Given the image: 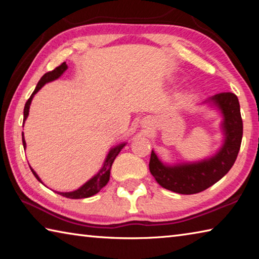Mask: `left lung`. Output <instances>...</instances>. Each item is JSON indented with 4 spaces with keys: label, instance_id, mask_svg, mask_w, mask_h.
Instances as JSON below:
<instances>
[{
    "label": "left lung",
    "instance_id": "1",
    "mask_svg": "<svg viewBox=\"0 0 259 259\" xmlns=\"http://www.w3.org/2000/svg\"><path fill=\"white\" fill-rule=\"evenodd\" d=\"M208 102L216 105L224 117L222 124L225 135L224 144L209 159L177 165L163 164L152 151L150 171L166 190L179 194H195L207 190L230 171L238 157L243 134L238 97L232 93H221L212 96Z\"/></svg>",
    "mask_w": 259,
    "mask_h": 259
}]
</instances>
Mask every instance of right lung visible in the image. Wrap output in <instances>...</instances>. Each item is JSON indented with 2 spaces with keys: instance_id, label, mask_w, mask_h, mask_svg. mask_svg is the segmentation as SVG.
<instances>
[{
  "instance_id": "add662e5",
  "label": "right lung",
  "mask_w": 259,
  "mask_h": 259,
  "mask_svg": "<svg viewBox=\"0 0 259 259\" xmlns=\"http://www.w3.org/2000/svg\"><path fill=\"white\" fill-rule=\"evenodd\" d=\"M67 69V65L66 63H63L61 65H59L58 67H56L54 71H50L46 73L45 75L41 77V80L38 81L36 88H35V90L33 91L32 96H30L29 99L26 102L25 104V108H24V123H25V120L27 119L28 116V112H29V106H30V103H32V99L34 97V95L37 93L38 90L41 89V88L46 84L48 82H51L54 80H57L59 76L63 75V73L66 71ZM23 145L24 148H26V142H25V138H24V133H23ZM125 146V144H120V145L115 146L114 148H112L109 153L107 154L106 160L104 162V165L103 168L99 170V172L94 176L93 178L90 179V181H88L84 185H82L80 188H77L76 191H73V192H57L58 194L65 196V198H68V199H84V198H90V196H93L95 194H97V193L102 190V188L106 185L109 181V174H111V168H112V164L114 160H115V157L117 156V154L121 152L122 148ZM30 168V166H29ZM32 170V172L38 182H41L40 177L37 176V174L34 171V170L30 168ZM42 183V182H41Z\"/></svg>"
}]
</instances>
